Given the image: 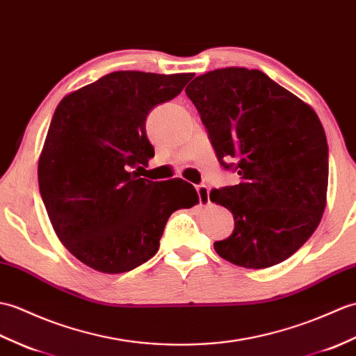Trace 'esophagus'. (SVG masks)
Here are the masks:
<instances>
[{
	"label": "esophagus",
	"mask_w": 356,
	"mask_h": 356,
	"mask_svg": "<svg viewBox=\"0 0 356 356\" xmlns=\"http://www.w3.org/2000/svg\"><path fill=\"white\" fill-rule=\"evenodd\" d=\"M197 194H198V200H200L202 206H206V204L211 203V200H209V188L206 185L197 186Z\"/></svg>",
	"instance_id": "1"
}]
</instances>
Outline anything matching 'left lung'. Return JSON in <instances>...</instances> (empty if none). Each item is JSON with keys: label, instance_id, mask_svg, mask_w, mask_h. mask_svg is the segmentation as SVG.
<instances>
[{"label": "left lung", "instance_id": "8db88e82", "mask_svg": "<svg viewBox=\"0 0 356 356\" xmlns=\"http://www.w3.org/2000/svg\"><path fill=\"white\" fill-rule=\"evenodd\" d=\"M222 168L238 185L209 198L232 212V235L213 243L222 259L267 268L290 258L326 208L327 140L312 107L258 70L222 68L185 89Z\"/></svg>", "mask_w": 356, "mask_h": 356}]
</instances>
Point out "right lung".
I'll list each match as a JSON object with an SVG mask.
<instances>
[{
	"instance_id": "obj_1",
	"label": "right lung",
	"mask_w": 356,
	"mask_h": 356,
	"mask_svg": "<svg viewBox=\"0 0 356 356\" xmlns=\"http://www.w3.org/2000/svg\"><path fill=\"white\" fill-rule=\"evenodd\" d=\"M193 77L117 71L56 107L39 156V191L56 235L85 266L107 275L136 268L159 250L171 213L198 203L185 180L152 181L133 171L154 156L148 112Z\"/></svg>"
}]
</instances>
